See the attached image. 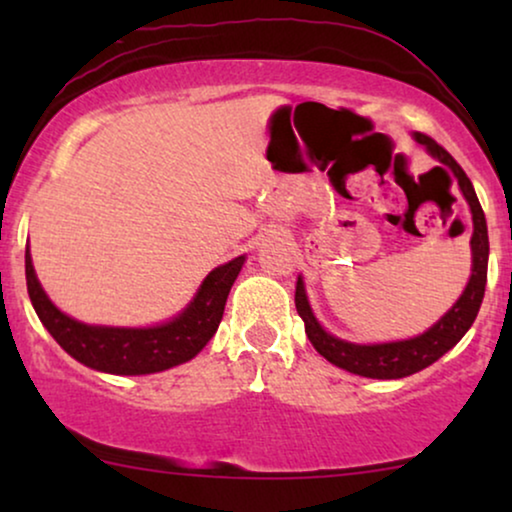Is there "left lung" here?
<instances>
[{
    "instance_id": "8db88e82",
    "label": "left lung",
    "mask_w": 512,
    "mask_h": 512,
    "mask_svg": "<svg viewBox=\"0 0 512 512\" xmlns=\"http://www.w3.org/2000/svg\"><path fill=\"white\" fill-rule=\"evenodd\" d=\"M412 137H415L417 144H422L424 149L429 151L431 158H436L438 163L450 167V172L454 174V179H457L459 184V191L464 195L468 209H471V277H468L466 289L461 291L457 303H454L436 324L426 328L424 333L415 335V338L359 345V342L342 340L338 335L328 333L326 328L319 324L317 317H314L310 300H307L305 293L303 277H298L296 284V310L300 314V319L305 321V333L307 338H310L312 347L317 349L326 361H331L333 366L361 377H373V380H401V377H408L412 373L429 368L431 363H436L440 359V356L450 352V349L464 338L468 328L473 326L482 305V298H485L487 286V221L471 179L466 177V172L461 170L457 160H454L443 146L433 142L431 137L422 135V132H415Z\"/></svg>"
}]
</instances>
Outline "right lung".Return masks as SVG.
Listing matches in <instances>:
<instances>
[{
  "label": "right lung",
  "instance_id": "obj_1",
  "mask_svg": "<svg viewBox=\"0 0 512 512\" xmlns=\"http://www.w3.org/2000/svg\"><path fill=\"white\" fill-rule=\"evenodd\" d=\"M247 256L219 265L202 279L198 293L177 317L156 326H95L69 317L46 296L25 247V279L32 307L53 340L83 366L109 375H151L191 361L221 324L230 286Z\"/></svg>",
  "mask_w": 512,
  "mask_h": 512
}]
</instances>
